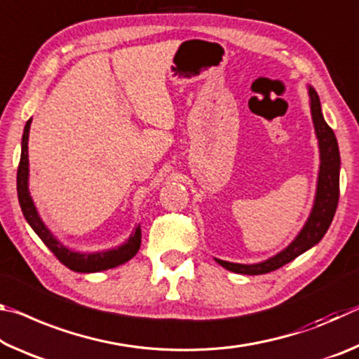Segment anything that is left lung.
I'll return each instance as SVG.
<instances>
[{
  "instance_id": "8db88e82",
  "label": "left lung",
  "mask_w": 359,
  "mask_h": 359,
  "mask_svg": "<svg viewBox=\"0 0 359 359\" xmlns=\"http://www.w3.org/2000/svg\"><path fill=\"white\" fill-rule=\"evenodd\" d=\"M309 96H311V112L315 126V135L318 139L320 149V171L317 182V193H315V201L311 215H309L306 224L301 233L296 236L294 241L274 257L261 261L257 264H239L229 263V261L217 259L215 261L224 269L236 274L247 276H259L267 272L276 271L278 267L285 266L290 261L299 257L301 253L307 252L309 248L317 245L323 239L327 228L334 218L339 203V171H340V155L339 145L334 131L330 128L321 114V104L317 92L309 87Z\"/></svg>"
}]
</instances>
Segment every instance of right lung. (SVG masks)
I'll return each instance as SVG.
<instances>
[{
  "mask_svg": "<svg viewBox=\"0 0 359 359\" xmlns=\"http://www.w3.org/2000/svg\"><path fill=\"white\" fill-rule=\"evenodd\" d=\"M29 125H32V118L27 121L25 130H23L22 136V155L19 169H17V194H19V203L23 212V217L27 218L29 226L33 228L39 239L50 248V252L62 261V263L69 267L71 271L76 272H100L106 269H112L120 264L130 261L137 253L139 247H141V226H136L131 236L126 239L125 244L120 247L111 248V250L104 252H95V253H81L74 252L71 248L65 247L55 236L50 233L44 222L36 210V205L32 199V194L28 190V136H29Z\"/></svg>",
  "mask_w": 359,
  "mask_h": 359,
  "instance_id": "add662e5",
  "label": "right lung"
}]
</instances>
